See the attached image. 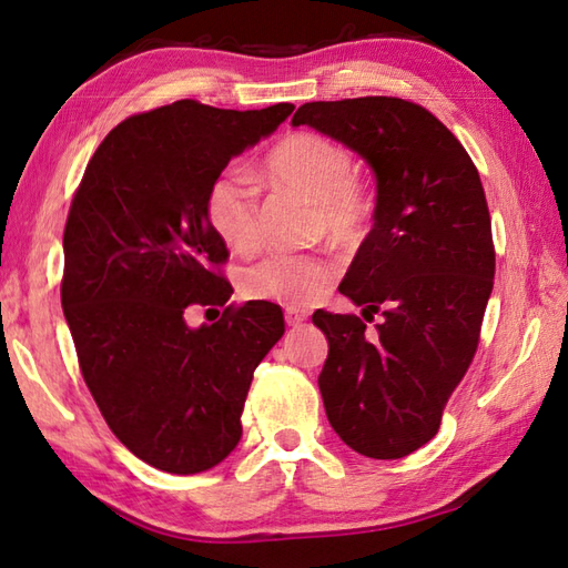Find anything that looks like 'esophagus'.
I'll list each match as a JSON object with an SVG mask.
<instances>
[{
	"mask_svg": "<svg viewBox=\"0 0 568 568\" xmlns=\"http://www.w3.org/2000/svg\"><path fill=\"white\" fill-rule=\"evenodd\" d=\"M307 320V312L300 310V307H285V322L287 327H297V324H303Z\"/></svg>",
	"mask_w": 568,
	"mask_h": 568,
	"instance_id": "esophagus-1",
	"label": "esophagus"
}]
</instances>
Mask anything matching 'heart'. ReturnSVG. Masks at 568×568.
<instances>
[{
    "mask_svg": "<svg viewBox=\"0 0 568 568\" xmlns=\"http://www.w3.org/2000/svg\"><path fill=\"white\" fill-rule=\"evenodd\" d=\"M261 173L268 185L312 200V224L336 246L352 248L366 236L373 202L354 178V159L342 143L297 131L268 151ZM204 214L214 234L232 251L246 256L261 246L258 187L241 168H226L212 180L204 195ZM334 275V263L320 253H275L248 265L239 277V287L248 300L297 307L312 305L327 293Z\"/></svg>",
    "mask_w": 568,
    "mask_h": 568,
    "instance_id": "b5f03b06",
    "label": "heart"
}]
</instances>
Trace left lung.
<instances>
[{
  "instance_id": "1",
  "label": "left lung",
  "mask_w": 568,
  "mask_h": 568,
  "mask_svg": "<svg viewBox=\"0 0 568 568\" xmlns=\"http://www.w3.org/2000/svg\"><path fill=\"white\" fill-rule=\"evenodd\" d=\"M300 124L342 141L376 175L373 229L339 293L366 321L384 320L371 337L356 315H312L329 342L324 409L354 452L403 458L437 434L478 348L496 275L486 192L458 139L415 102H307Z\"/></svg>"
}]
</instances>
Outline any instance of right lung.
<instances>
[{"instance_id": "1", "label": "right lung", "mask_w": 568, "mask_h": 568, "mask_svg": "<svg viewBox=\"0 0 568 568\" xmlns=\"http://www.w3.org/2000/svg\"><path fill=\"white\" fill-rule=\"evenodd\" d=\"M180 100L124 119L94 151L63 234L60 303L82 378L106 425L168 474L236 449L253 371L285 332L273 303L229 305L192 329L187 310L226 305L229 258L204 195L234 155L293 114Z\"/></svg>"}]
</instances>
